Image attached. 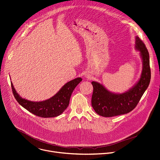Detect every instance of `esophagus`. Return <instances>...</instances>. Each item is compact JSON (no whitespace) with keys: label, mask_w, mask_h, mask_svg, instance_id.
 <instances>
[{"label":"esophagus","mask_w":160,"mask_h":160,"mask_svg":"<svg viewBox=\"0 0 160 160\" xmlns=\"http://www.w3.org/2000/svg\"><path fill=\"white\" fill-rule=\"evenodd\" d=\"M85 77H86L87 78H91V76H89V75H86Z\"/></svg>","instance_id":"obj_1"}]
</instances>
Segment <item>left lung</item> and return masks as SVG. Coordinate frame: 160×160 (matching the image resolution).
<instances>
[{"instance_id": "obj_1", "label": "left lung", "mask_w": 160, "mask_h": 160, "mask_svg": "<svg viewBox=\"0 0 160 160\" xmlns=\"http://www.w3.org/2000/svg\"><path fill=\"white\" fill-rule=\"evenodd\" d=\"M135 48L140 52L142 70L139 80L132 88L124 93L117 94L108 91L103 85L97 82H91L93 86L92 106L98 115L110 118L129 113L136 107L148 89L151 80L149 54L146 45L138 36L135 38Z\"/></svg>"}]
</instances>
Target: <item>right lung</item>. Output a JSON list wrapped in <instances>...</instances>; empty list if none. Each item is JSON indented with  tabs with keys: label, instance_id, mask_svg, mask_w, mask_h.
<instances>
[{
	"label": "right lung",
	"instance_id": "right-lung-1",
	"mask_svg": "<svg viewBox=\"0 0 160 160\" xmlns=\"http://www.w3.org/2000/svg\"><path fill=\"white\" fill-rule=\"evenodd\" d=\"M82 80L80 77L66 83L52 98L42 101H32L22 98L11 82L13 95L18 103L31 113L41 118H54L61 115L68 107L72 92Z\"/></svg>",
	"mask_w": 160,
	"mask_h": 160
}]
</instances>
